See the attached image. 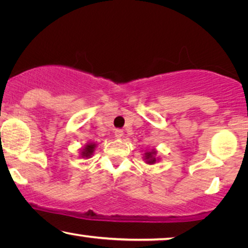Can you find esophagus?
Segmentation results:
<instances>
[{"label":"esophagus","instance_id":"34e87169","mask_svg":"<svg viewBox=\"0 0 248 248\" xmlns=\"http://www.w3.org/2000/svg\"><path fill=\"white\" fill-rule=\"evenodd\" d=\"M114 136H116V138H123L124 130H121V129H116V130H114Z\"/></svg>","mask_w":248,"mask_h":248}]
</instances>
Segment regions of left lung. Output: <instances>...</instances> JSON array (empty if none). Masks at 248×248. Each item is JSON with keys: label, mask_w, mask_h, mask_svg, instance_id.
Segmentation results:
<instances>
[{"label": "left lung", "mask_w": 248, "mask_h": 248, "mask_svg": "<svg viewBox=\"0 0 248 248\" xmlns=\"http://www.w3.org/2000/svg\"><path fill=\"white\" fill-rule=\"evenodd\" d=\"M155 155H156V151H154V150L148 151V153L145 154V159H146L147 164H155V162H156Z\"/></svg>", "instance_id": "left-lung-1"}]
</instances>
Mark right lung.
<instances>
[{"instance_id": "1", "label": "right lung", "mask_w": 248, "mask_h": 248, "mask_svg": "<svg viewBox=\"0 0 248 248\" xmlns=\"http://www.w3.org/2000/svg\"><path fill=\"white\" fill-rule=\"evenodd\" d=\"M94 148H95V143H93V142L88 143V145L83 148L82 151H81V156L86 157V158H90L91 155L93 154Z\"/></svg>"}]
</instances>
